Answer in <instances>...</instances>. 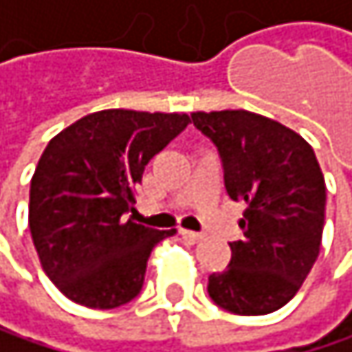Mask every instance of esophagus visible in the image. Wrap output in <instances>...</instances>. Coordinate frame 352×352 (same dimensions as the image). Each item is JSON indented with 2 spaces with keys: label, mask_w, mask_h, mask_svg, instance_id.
Wrapping results in <instances>:
<instances>
[{
  "label": "esophagus",
  "mask_w": 352,
  "mask_h": 352,
  "mask_svg": "<svg viewBox=\"0 0 352 352\" xmlns=\"http://www.w3.org/2000/svg\"><path fill=\"white\" fill-rule=\"evenodd\" d=\"M179 234H182L184 239L192 241V243H194V241H200V239H202V234H200V232H192V230H184V228L179 230Z\"/></svg>",
  "instance_id": "esophagus-1"
}]
</instances>
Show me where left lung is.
<instances>
[{
  "label": "left lung",
  "instance_id": "obj_1",
  "mask_svg": "<svg viewBox=\"0 0 352 352\" xmlns=\"http://www.w3.org/2000/svg\"><path fill=\"white\" fill-rule=\"evenodd\" d=\"M194 126L211 139L232 200L245 202L243 239L209 276V298L234 315H268L285 306L317 262L325 223V179L298 133L245 109L196 111Z\"/></svg>",
  "mask_w": 352,
  "mask_h": 352
}]
</instances>
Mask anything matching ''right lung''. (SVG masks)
<instances>
[{"label": "right lung", "instance_id": "obj_1", "mask_svg": "<svg viewBox=\"0 0 352 352\" xmlns=\"http://www.w3.org/2000/svg\"><path fill=\"white\" fill-rule=\"evenodd\" d=\"M188 124V113L105 109L46 145L31 179L29 230L44 272L72 302L107 310L139 296L152 249L177 230L126 213L147 162Z\"/></svg>", "mask_w": 352, "mask_h": 352}]
</instances>
